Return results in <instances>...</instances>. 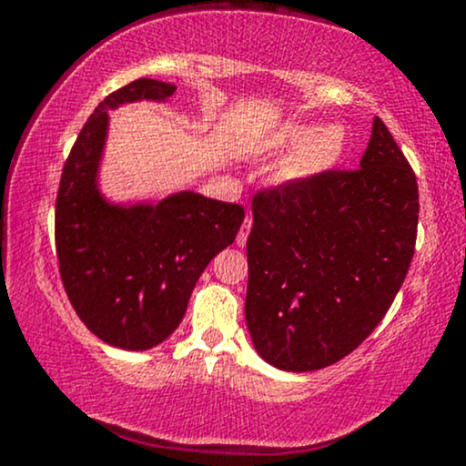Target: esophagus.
<instances>
[{
  "instance_id": "34e87169",
  "label": "esophagus",
  "mask_w": 466,
  "mask_h": 466,
  "mask_svg": "<svg viewBox=\"0 0 466 466\" xmlns=\"http://www.w3.org/2000/svg\"><path fill=\"white\" fill-rule=\"evenodd\" d=\"M249 229H251V217L248 215V217H245V221H243V228H240L238 234H237L238 248H245V243H248V237H249Z\"/></svg>"
}]
</instances>
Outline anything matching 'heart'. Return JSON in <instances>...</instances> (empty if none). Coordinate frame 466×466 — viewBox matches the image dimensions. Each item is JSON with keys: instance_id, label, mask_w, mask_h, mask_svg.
<instances>
[{"instance_id": "heart-1", "label": "heart", "mask_w": 466, "mask_h": 466, "mask_svg": "<svg viewBox=\"0 0 466 466\" xmlns=\"http://www.w3.org/2000/svg\"><path fill=\"white\" fill-rule=\"evenodd\" d=\"M271 151L291 153L282 170V179L304 184L333 170L346 153L349 136L337 122H329L315 129L304 122H285L271 136Z\"/></svg>"}]
</instances>
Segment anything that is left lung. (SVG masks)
<instances>
[{
  "label": "left lung",
  "mask_w": 466,
  "mask_h": 466,
  "mask_svg": "<svg viewBox=\"0 0 466 466\" xmlns=\"http://www.w3.org/2000/svg\"><path fill=\"white\" fill-rule=\"evenodd\" d=\"M245 319L287 372L322 370L377 329L414 256L419 186L379 117L360 168L329 170L251 201Z\"/></svg>",
  "instance_id": "1"
}]
</instances>
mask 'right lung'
<instances>
[{"label":"right lung","instance_id":"add662e5","mask_svg":"<svg viewBox=\"0 0 466 466\" xmlns=\"http://www.w3.org/2000/svg\"><path fill=\"white\" fill-rule=\"evenodd\" d=\"M173 83L133 80L96 106L63 166L56 197V256L67 298L105 344L148 350L175 333L208 263L237 238V203L179 190L114 201L100 186L109 111L168 103Z\"/></svg>","mask_w":466,"mask_h":466}]
</instances>
